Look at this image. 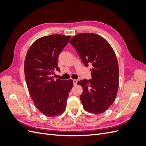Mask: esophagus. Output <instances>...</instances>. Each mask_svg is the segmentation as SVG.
<instances>
[{"label":"esophagus","instance_id":"34e87169","mask_svg":"<svg viewBox=\"0 0 146 146\" xmlns=\"http://www.w3.org/2000/svg\"><path fill=\"white\" fill-rule=\"evenodd\" d=\"M78 82V80H73V83H74V85H76L77 83Z\"/></svg>","mask_w":146,"mask_h":146}]
</instances>
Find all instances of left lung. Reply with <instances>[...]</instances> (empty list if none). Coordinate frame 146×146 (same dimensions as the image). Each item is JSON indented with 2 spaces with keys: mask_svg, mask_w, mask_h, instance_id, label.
I'll return each mask as SVG.
<instances>
[{
  "mask_svg": "<svg viewBox=\"0 0 146 146\" xmlns=\"http://www.w3.org/2000/svg\"><path fill=\"white\" fill-rule=\"evenodd\" d=\"M69 43L77 51L86 67L92 66L90 80H80V98L86 111L105 112L114 102L119 87V66L115 52L108 41L91 33H79Z\"/></svg>",
  "mask_w": 146,
  "mask_h": 146,
  "instance_id": "1",
  "label": "left lung"
}]
</instances>
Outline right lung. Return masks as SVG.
I'll use <instances>...</instances> for the list:
<instances>
[{"instance_id": "1", "label": "right lung", "mask_w": 146, "mask_h": 146, "mask_svg": "<svg viewBox=\"0 0 146 146\" xmlns=\"http://www.w3.org/2000/svg\"><path fill=\"white\" fill-rule=\"evenodd\" d=\"M70 36L51 35L35 41L29 48L24 61L26 83L35 105L46 116L62 114L73 86L72 80H55L58 58L67 45Z\"/></svg>"}]
</instances>
